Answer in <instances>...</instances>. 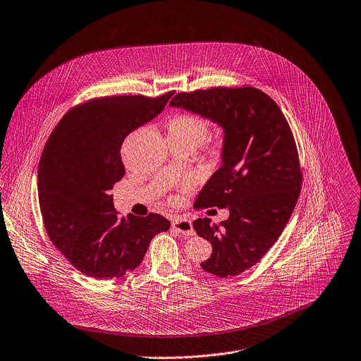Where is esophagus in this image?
<instances>
[{
  "instance_id": "34e87169",
  "label": "esophagus",
  "mask_w": 361,
  "mask_h": 361,
  "mask_svg": "<svg viewBox=\"0 0 361 361\" xmlns=\"http://www.w3.org/2000/svg\"><path fill=\"white\" fill-rule=\"evenodd\" d=\"M172 227L175 230H178L179 233H182L183 235H195V230L192 226V221L188 219H182V217H175L172 220Z\"/></svg>"
}]
</instances>
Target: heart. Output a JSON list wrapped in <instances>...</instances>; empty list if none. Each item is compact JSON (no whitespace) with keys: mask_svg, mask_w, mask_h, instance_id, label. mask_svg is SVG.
Here are the masks:
<instances>
[{"mask_svg":"<svg viewBox=\"0 0 361 361\" xmlns=\"http://www.w3.org/2000/svg\"><path fill=\"white\" fill-rule=\"evenodd\" d=\"M210 127L207 121L196 114L185 113L178 114L168 123V138L190 144L193 148L202 144L209 135ZM221 152V144H214L210 148V154L219 157Z\"/></svg>","mask_w":361,"mask_h":361,"instance_id":"b5f03b06","label":"heart"}]
</instances>
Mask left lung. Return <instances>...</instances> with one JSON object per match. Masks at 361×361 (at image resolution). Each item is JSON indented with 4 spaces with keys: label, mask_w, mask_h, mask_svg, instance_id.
Wrapping results in <instances>:
<instances>
[{
    "label": "left lung",
    "mask_w": 361,
    "mask_h": 361,
    "mask_svg": "<svg viewBox=\"0 0 361 361\" xmlns=\"http://www.w3.org/2000/svg\"><path fill=\"white\" fill-rule=\"evenodd\" d=\"M183 109L223 130L221 165L197 195L196 207H227V220L193 221L212 243L200 267L234 276L255 265L278 240L299 197L302 172L292 131L278 104L255 87H214L178 93Z\"/></svg>",
    "instance_id": "1"
}]
</instances>
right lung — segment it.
<instances>
[{
  "label": "right lung",
  "mask_w": 361,
  "mask_h": 361,
  "mask_svg": "<svg viewBox=\"0 0 361 361\" xmlns=\"http://www.w3.org/2000/svg\"><path fill=\"white\" fill-rule=\"evenodd\" d=\"M172 94L90 100L63 116L44 148L38 197L47 233L87 276L121 278L141 264L151 240L171 227L157 213L118 217L110 189L126 173L120 154L126 137L155 118Z\"/></svg>",
  "instance_id": "add662e5"
}]
</instances>
